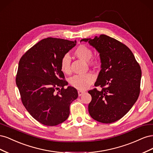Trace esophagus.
Instances as JSON below:
<instances>
[{"label": "esophagus", "mask_w": 153, "mask_h": 153, "mask_svg": "<svg viewBox=\"0 0 153 153\" xmlns=\"http://www.w3.org/2000/svg\"><path fill=\"white\" fill-rule=\"evenodd\" d=\"M84 91H78V96H81L83 94H84Z\"/></svg>", "instance_id": "1"}]
</instances>
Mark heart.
<instances>
[{"label": "heart", "instance_id": "b5f03b06", "mask_svg": "<svg viewBox=\"0 0 153 153\" xmlns=\"http://www.w3.org/2000/svg\"><path fill=\"white\" fill-rule=\"evenodd\" d=\"M74 54L76 57L85 61H88L89 64L95 63L94 59H91L92 52L91 48L87 46L81 45L75 49ZM61 70L66 74H69L71 72L70 58L68 55H64L61 61ZM95 80V76L91 73H88L84 75H77L71 77L69 79L70 85L79 90H85Z\"/></svg>", "mask_w": 153, "mask_h": 153}]
</instances>
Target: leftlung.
<instances>
[{
  "mask_svg": "<svg viewBox=\"0 0 153 153\" xmlns=\"http://www.w3.org/2000/svg\"><path fill=\"white\" fill-rule=\"evenodd\" d=\"M100 53L101 68L94 85L102 89L89 91L92 100L89 112L92 119L112 123L124 116L140 94L142 71L128 47L105 34L94 39H82Z\"/></svg>",
  "mask_w": 153,
  "mask_h": 153,
  "instance_id": "1",
  "label": "left lung"
}]
</instances>
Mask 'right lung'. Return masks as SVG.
<instances>
[{"instance_id": "right-lung-1", "label": "right lung", "mask_w": 153, "mask_h": 153, "mask_svg": "<svg viewBox=\"0 0 153 153\" xmlns=\"http://www.w3.org/2000/svg\"><path fill=\"white\" fill-rule=\"evenodd\" d=\"M76 43V40L43 39L19 61L16 84L22 103L36 121L46 126L65 121L70 104L78 98L75 88L64 89L68 83L61 68V59Z\"/></svg>"}]
</instances>
